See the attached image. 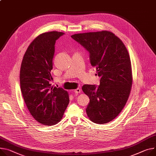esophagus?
<instances>
[{"label":"esophagus","mask_w":156,"mask_h":156,"mask_svg":"<svg viewBox=\"0 0 156 156\" xmlns=\"http://www.w3.org/2000/svg\"><path fill=\"white\" fill-rule=\"evenodd\" d=\"M80 91H81V90H80V89H79V88H77V89H76L75 90H74V92L75 93H77V94L80 93Z\"/></svg>","instance_id":"1"}]
</instances>
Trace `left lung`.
I'll return each instance as SVG.
<instances>
[{
	"label": "left lung",
	"mask_w": 156,
	"mask_h": 156,
	"mask_svg": "<svg viewBox=\"0 0 156 156\" xmlns=\"http://www.w3.org/2000/svg\"><path fill=\"white\" fill-rule=\"evenodd\" d=\"M89 53L90 62L96 67L99 86L82 87L90 102L87 116L94 123L112 121L126 105L132 86L130 57L122 41L109 31L77 34L71 36Z\"/></svg>",
	"instance_id": "1"
}]
</instances>
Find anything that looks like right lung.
Wrapping results in <instances>:
<instances>
[{"mask_svg": "<svg viewBox=\"0 0 156 156\" xmlns=\"http://www.w3.org/2000/svg\"><path fill=\"white\" fill-rule=\"evenodd\" d=\"M63 32L43 33L35 38L23 55L20 71L22 96L32 117L52 126L61 121L69 102L68 93L51 86L52 61L56 41Z\"/></svg>", "mask_w": 156, "mask_h": 156, "instance_id": "add662e5", "label": "right lung"}]
</instances>
